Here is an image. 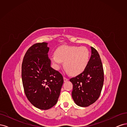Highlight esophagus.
<instances>
[{"mask_svg": "<svg viewBox=\"0 0 127 127\" xmlns=\"http://www.w3.org/2000/svg\"><path fill=\"white\" fill-rule=\"evenodd\" d=\"M64 82H67V81H68V78H66V77H64Z\"/></svg>", "mask_w": 127, "mask_h": 127, "instance_id": "obj_1", "label": "esophagus"}]
</instances>
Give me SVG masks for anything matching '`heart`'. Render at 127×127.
I'll use <instances>...</instances> for the list:
<instances>
[{
  "label": "heart",
  "mask_w": 127,
  "mask_h": 127,
  "mask_svg": "<svg viewBox=\"0 0 127 127\" xmlns=\"http://www.w3.org/2000/svg\"><path fill=\"white\" fill-rule=\"evenodd\" d=\"M53 67L58 70L61 62L71 75L79 74L87 67L90 60V52L85 47L63 45L57 48L55 56L51 58Z\"/></svg>",
  "instance_id": "heart-1"
}]
</instances>
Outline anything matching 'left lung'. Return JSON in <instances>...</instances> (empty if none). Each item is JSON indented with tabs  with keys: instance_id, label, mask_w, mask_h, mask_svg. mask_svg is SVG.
<instances>
[{
	"instance_id": "obj_1",
	"label": "left lung",
	"mask_w": 127,
	"mask_h": 127,
	"mask_svg": "<svg viewBox=\"0 0 127 127\" xmlns=\"http://www.w3.org/2000/svg\"><path fill=\"white\" fill-rule=\"evenodd\" d=\"M92 55L84 70L70 79L73 85L72 97L77 105L87 107L100 96L104 82L103 65L98 52L91 47Z\"/></svg>"
}]
</instances>
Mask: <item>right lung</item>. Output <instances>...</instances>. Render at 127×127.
<instances>
[{
	"label": "right lung",
	"mask_w": 127,
	"mask_h": 127,
	"mask_svg": "<svg viewBox=\"0 0 127 127\" xmlns=\"http://www.w3.org/2000/svg\"><path fill=\"white\" fill-rule=\"evenodd\" d=\"M46 42L34 44L27 50L22 64L25 94L32 105L48 110L57 103L64 83L60 73L51 67Z\"/></svg>",
	"instance_id": "1"
}]
</instances>
